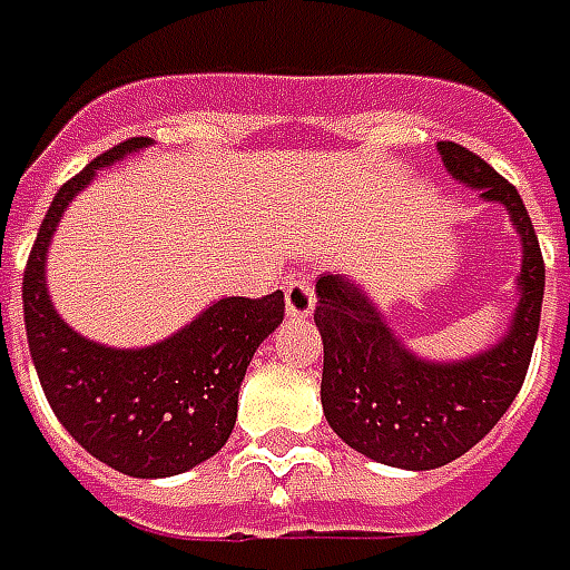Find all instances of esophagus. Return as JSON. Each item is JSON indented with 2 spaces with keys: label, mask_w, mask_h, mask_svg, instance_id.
I'll list each match as a JSON object with an SVG mask.
<instances>
[{
  "label": "esophagus",
  "mask_w": 570,
  "mask_h": 570,
  "mask_svg": "<svg viewBox=\"0 0 570 570\" xmlns=\"http://www.w3.org/2000/svg\"><path fill=\"white\" fill-rule=\"evenodd\" d=\"M313 306H316V288H313V282H306V278L288 282V288H285V309H288V316L306 318L313 313Z\"/></svg>",
  "instance_id": "34e87169"
}]
</instances>
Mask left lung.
Segmentation results:
<instances>
[{
	"label": "left lung",
	"instance_id": "1",
	"mask_svg": "<svg viewBox=\"0 0 570 570\" xmlns=\"http://www.w3.org/2000/svg\"><path fill=\"white\" fill-rule=\"evenodd\" d=\"M439 153L458 180L482 189V199L500 202L522 236V301L503 341L451 365L423 362L395 341L362 288L343 276L318 278L313 309L325 343L322 411L331 430L358 454L402 470L445 466L507 414L531 365L547 282L519 189L472 149L439 140Z\"/></svg>",
	"mask_w": 570,
	"mask_h": 570
}]
</instances>
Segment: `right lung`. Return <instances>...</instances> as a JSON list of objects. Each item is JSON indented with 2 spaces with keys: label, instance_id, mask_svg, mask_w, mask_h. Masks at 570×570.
<instances>
[{
  "label": "right lung",
  "instance_id": "obj_1",
  "mask_svg": "<svg viewBox=\"0 0 570 570\" xmlns=\"http://www.w3.org/2000/svg\"><path fill=\"white\" fill-rule=\"evenodd\" d=\"M128 137L70 177L48 208L23 269V325L51 411L79 445L135 479L193 470L227 445L248 362L285 318V294L224 297L175 337L147 350H110L79 337L46 292L51 233L95 171L147 147Z\"/></svg>",
  "mask_w": 570,
  "mask_h": 570
}]
</instances>
